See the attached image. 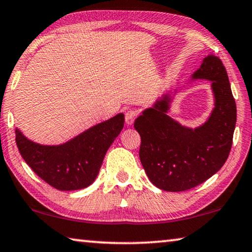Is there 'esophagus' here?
<instances>
[{
  "label": "esophagus",
  "mask_w": 252,
  "mask_h": 252,
  "mask_svg": "<svg viewBox=\"0 0 252 252\" xmlns=\"http://www.w3.org/2000/svg\"><path fill=\"white\" fill-rule=\"evenodd\" d=\"M137 117V111H135V110H128L126 113V115H125V121H126V124L127 125H131V124L134 123V121H135V118Z\"/></svg>",
  "instance_id": "34e87169"
}]
</instances>
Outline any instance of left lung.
I'll return each instance as SVG.
<instances>
[{
	"instance_id": "obj_1",
	"label": "left lung",
	"mask_w": 252,
	"mask_h": 252,
	"mask_svg": "<svg viewBox=\"0 0 252 252\" xmlns=\"http://www.w3.org/2000/svg\"><path fill=\"white\" fill-rule=\"evenodd\" d=\"M211 81L214 108L210 117L195 128L170 117L178 90L156 100L135 119L141 136L139 158L156 187L165 191H184L215 175L229 157L237 123V106L226 69L219 57L207 55L190 81Z\"/></svg>"
}]
</instances>
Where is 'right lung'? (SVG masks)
Instances as JSON below:
<instances>
[{
  "label": "right lung",
  "mask_w": 252,
  "mask_h": 252,
  "mask_svg": "<svg viewBox=\"0 0 252 252\" xmlns=\"http://www.w3.org/2000/svg\"><path fill=\"white\" fill-rule=\"evenodd\" d=\"M124 122L125 116L118 114L59 145L33 142L17 127L15 142L23 160L42 180L59 190H79L95 180Z\"/></svg>",
  "instance_id": "obj_1"
}]
</instances>
